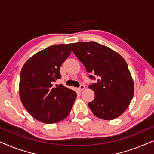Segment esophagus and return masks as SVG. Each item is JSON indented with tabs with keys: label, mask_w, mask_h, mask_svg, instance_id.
Instances as JSON below:
<instances>
[{
	"label": "esophagus",
	"mask_w": 154,
	"mask_h": 154,
	"mask_svg": "<svg viewBox=\"0 0 154 154\" xmlns=\"http://www.w3.org/2000/svg\"><path fill=\"white\" fill-rule=\"evenodd\" d=\"M85 85H81L80 86V87L79 88V90H81V91H82V90H85Z\"/></svg>",
	"instance_id": "esophagus-1"
}]
</instances>
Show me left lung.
I'll use <instances>...</instances> for the list:
<instances>
[{
  "label": "left lung",
  "instance_id": "left-lung-1",
  "mask_svg": "<svg viewBox=\"0 0 154 154\" xmlns=\"http://www.w3.org/2000/svg\"><path fill=\"white\" fill-rule=\"evenodd\" d=\"M73 52L83 63L91 79L97 82L89 85L94 99L88 106L95 116L113 120L125 112L134 94V82L125 60L107 46L94 41L72 43Z\"/></svg>",
  "mask_w": 154,
  "mask_h": 154
}]
</instances>
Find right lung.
Wrapping results in <instances>:
<instances>
[{
  "instance_id": "right-lung-1",
  "label": "right lung",
  "mask_w": 154,
  "mask_h": 154,
  "mask_svg": "<svg viewBox=\"0 0 154 154\" xmlns=\"http://www.w3.org/2000/svg\"><path fill=\"white\" fill-rule=\"evenodd\" d=\"M71 53V43L53 45L31 57L23 65L19 92L27 111L46 124L58 123L68 116L77 94L62 84L60 67Z\"/></svg>"
}]
</instances>
